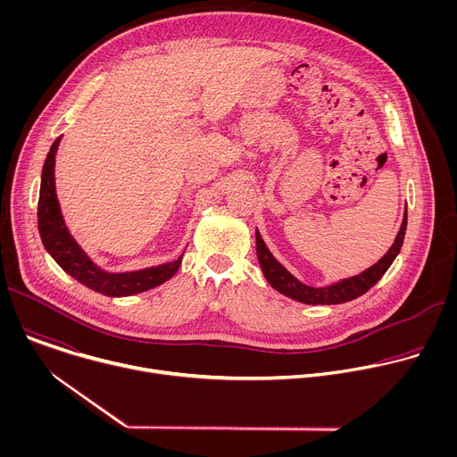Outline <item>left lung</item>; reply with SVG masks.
<instances>
[{
	"instance_id": "1",
	"label": "left lung",
	"mask_w": 457,
	"mask_h": 457,
	"mask_svg": "<svg viewBox=\"0 0 457 457\" xmlns=\"http://www.w3.org/2000/svg\"><path fill=\"white\" fill-rule=\"evenodd\" d=\"M405 231H407V210L403 213L402 228H400L393 245L388 247V251L378 260L376 264H372L360 275H354L349 278H340V280H337L329 286H323V287L307 286V284L300 282L296 277H293L273 256V253L268 249V245H266L262 235L258 233V229L254 231L256 256H258V264H260V268H262L266 280L278 293H282L296 302L309 303V305H335V303L351 302V300L365 295L386 273L390 264L395 262V258L402 251Z\"/></svg>"
}]
</instances>
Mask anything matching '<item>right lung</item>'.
Returning a JSON list of instances; mask_svg holds the SVG:
<instances>
[{
  "label": "right lung",
  "instance_id": "right-lung-1",
  "mask_svg": "<svg viewBox=\"0 0 457 457\" xmlns=\"http://www.w3.org/2000/svg\"><path fill=\"white\" fill-rule=\"evenodd\" d=\"M61 137L54 141L41 171V187L37 203V228L45 249L55 260L57 266L81 282L92 291L104 296H132L154 289L170 280L180 268L182 254L173 262L136 270L112 273L99 268L88 253L78 244L62 219L61 206L55 193V154Z\"/></svg>",
  "mask_w": 457,
  "mask_h": 457
}]
</instances>
